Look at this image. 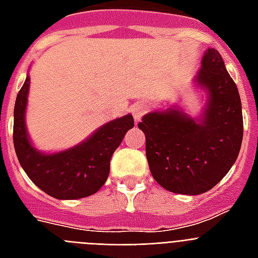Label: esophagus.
<instances>
[{
  "label": "esophagus",
  "instance_id": "obj_1",
  "mask_svg": "<svg viewBox=\"0 0 258 258\" xmlns=\"http://www.w3.org/2000/svg\"><path fill=\"white\" fill-rule=\"evenodd\" d=\"M145 112H146V105L142 104V103H138V104H135L133 107V116L137 123L141 120L142 115H143Z\"/></svg>",
  "mask_w": 258,
  "mask_h": 258
}]
</instances>
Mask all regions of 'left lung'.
Here are the masks:
<instances>
[{"mask_svg":"<svg viewBox=\"0 0 258 258\" xmlns=\"http://www.w3.org/2000/svg\"><path fill=\"white\" fill-rule=\"evenodd\" d=\"M196 83L208 93L200 119L170 108L149 112L138 124L154 179L187 196L209 191L228 174L244 135L240 93L218 50L205 52Z\"/></svg>","mask_w":258,"mask_h":258,"instance_id":"left-lung-1","label":"left lung"}]
</instances>
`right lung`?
Instances as JSON below:
<instances>
[{
	"label": "right lung",
	"instance_id": "obj_1",
	"mask_svg": "<svg viewBox=\"0 0 258 258\" xmlns=\"http://www.w3.org/2000/svg\"><path fill=\"white\" fill-rule=\"evenodd\" d=\"M30 79L26 76L14 105L13 143L26 175L48 196L57 200H79L92 196L105 183L109 161L125 133L134 127L133 115L111 120L87 141L61 153L45 154L32 146L26 133L25 109Z\"/></svg>",
	"mask_w": 258,
	"mask_h": 258
}]
</instances>
